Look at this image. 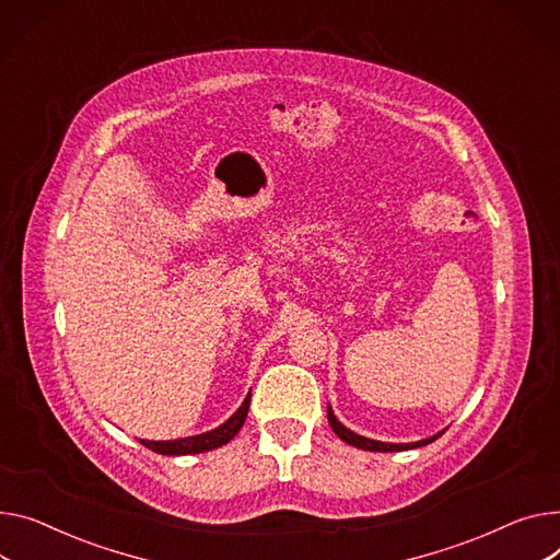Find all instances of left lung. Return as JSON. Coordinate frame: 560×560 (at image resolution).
Listing matches in <instances>:
<instances>
[{
    "instance_id": "obj_1",
    "label": "left lung",
    "mask_w": 560,
    "mask_h": 560,
    "mask_svg": "<svg viewBox=\"0 0 560 560\" xmlns=\"http://www.w3.org/2000/svg\"><path fill=\"white\" fill-rule=\"evenodd\" d=\"M326 415H328L330 428L335 430V434H338L342 441H347L349 445H355V448L371 451V453H400V451H412V448H421V445H428V443H432L434 439L441 436V432H439V434H434V436H430V439H423V441H417V443H383V441H374V439L360 436V434L351 432L349 428H345L338 419H335L330 407L326 409Z\"/></svg>"
}]
</instances>
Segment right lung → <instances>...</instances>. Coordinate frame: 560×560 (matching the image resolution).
Here are the masks:
<instances>
[{"mask_svg": "<svg viewBox=\"0 0 560 560\" xmlns=\"http://www.w3.org/2000/svg\"><path fill=\"white\" fill-rule=\"evenodd\" d=\"M249 398L252 394H247V398L243 400V405L238 407V412L222 423L220 428L198 434V436H186V439H175V441H143L145 448H151L153 453L160 455H198V453H207L213 448H220V445H225L228 441H232L238 430L243 428L245 419H247V409H249Z\"/></svg>", "mask_w": 560, "mask_h": 560, "instance_id": "obj_1", "label": "right lung"}]
</instances>
